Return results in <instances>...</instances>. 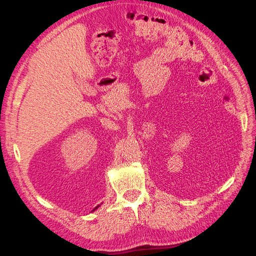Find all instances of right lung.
Returning a JSON list of instances; mask_svg holds the SVG:
<instances>
[{"instance_id": "right-lung-1", "label": "right lung", "mask_w": 256, "mask_h": 256, "mask_svg": "<svg viewBox=\"0 0 256 256\" xmlns=\"http://www.w3.org/2000/svg\"><path fill=\"white\" fill-rule=\"evenodd\" d=\"M96 208H98V206H96ZM96 209H94V210H96Z\"/></svg>"}]
</instances>
